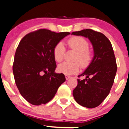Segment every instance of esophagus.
<instances>
[{"instance_id":"obj_1","label":"esophagus","mask_w":129,"mask_h":129,"mask_svg":"<svg viewBox=\"0 0 129 129\" xmlns=\"http://www.w3.org/2000/svg\"><path fill=\"white\" fill-rule=\"evenodd\" d=\"M65 77H66V80H69V79L71 78V77L70 76H68V75H65Z\"/></svg>"}]
</instances>
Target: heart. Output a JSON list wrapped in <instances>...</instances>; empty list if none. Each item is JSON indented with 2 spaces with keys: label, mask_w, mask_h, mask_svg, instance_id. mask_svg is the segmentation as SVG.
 I'll list each match as a JSON object with an SVG mask.
<instances>
[{
  "label": "heart",
  "mask_w": 129,
  "mask_h": 129,
  "mask_svg": "<svg viewBox=\"0 0 129 129\" xmlns=\"http://www.w3.org/2000/svg\"><path fill=\"white\" fill-rule=\"evenodd\" d=\"M69 48L77 51L74 60L77 61H66L60 63L58 67L59 73L66 75H72L78 73L80 64L83 68L90 66L92 59V54L89 49V42L81 37H73L67 41ZM66 48L62 42L60 41L55 45L53 49V55L57 62H61L63 59Z\"/></svg>",
  "instance_id": "1"
}]
</instances>
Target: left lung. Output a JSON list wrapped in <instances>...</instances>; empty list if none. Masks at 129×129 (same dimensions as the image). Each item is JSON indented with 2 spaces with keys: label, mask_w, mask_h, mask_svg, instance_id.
Returning a JSON list of instances; mask_svg holds the SVG:
<instances>
[{
  "label": "left lung",
  "mask_w": 129,
  "mask_h": 129,
  "mask_svg": "<svg viewBox=\"0 0 129 129\" xmlns=\"http://www.w3.org/2000/svg\"><path fill=\"white\" fill-rule=\"evenodd\" d=\"M72 35L88 38L93 47L94 55L86 70L78 77V84L73 90L77 103L92 109L99 106L107 97L114 82L117 63L109 39L99 32L86 29L73 32Z\"/></svg>",
  "instance_id": "1"
}]
</instances>
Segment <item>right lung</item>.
<instances>
[{
  "label": "right lung",
  "mask_w": 129,
  "mask_h": 129,
  "mask_svg": "<svg viewBox=\"0 0 129 129\" xmlns=\"http://www.w3.org/2000/svg\"><path fill=\"white\" fill-rule=\"evenodd\" d=\"M70 34L40 29L27 34L20 41L13 73L20 94L29 103L35 106L47 103L66 81L63 74L55 73L56 65L53 49Z\"/></svg>",
  "instance_id": "obj_1"
}]
</instances>
